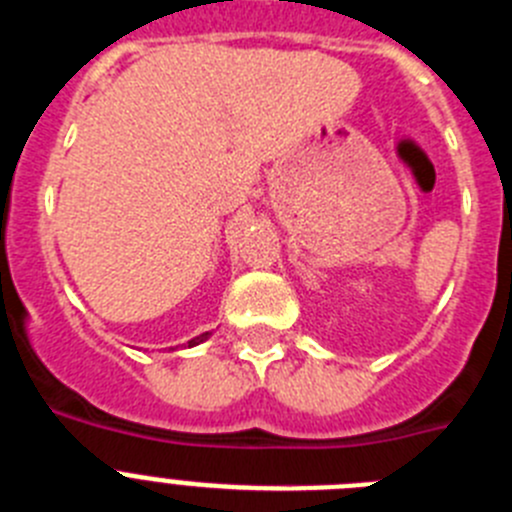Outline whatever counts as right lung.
<instances>
[{
	"label": "right lung",
	"instance_id": "right-lung-1",
	"mask_svg": "<svg viewBox=\"0 0 512 512\" xmlns=\"http://www.w3.org/2000/svg\"><path fill=\"white\" fill-rule=\"evenodd\" d=\"M207 336H210V333H202V336L192 338V341H189V348H192V346H197V343H202V341H207Z\"/></svg>",
	"mask_w": 512,
	"mask_h": 512
}]
</instances>
